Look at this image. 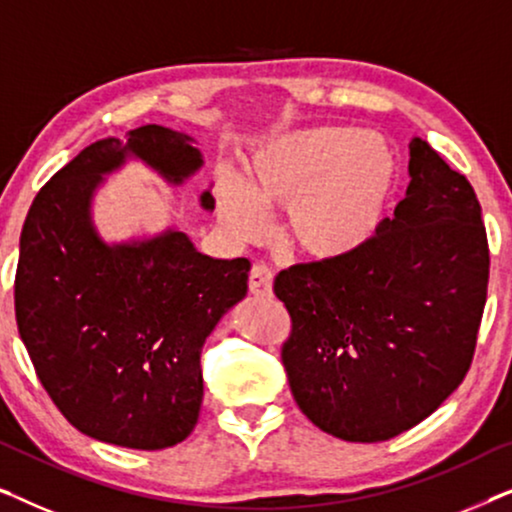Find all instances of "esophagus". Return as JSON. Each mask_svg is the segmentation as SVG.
Returning <instances> with one entry per match:
<instances>
[{
    "label": "esophagus",
    "mask_w": 512,
    "mask_h": 512,
    "mask_svg": "<svg viewBox=\"0 0 512 512\" xmlns=\"http://www.w3.org/2000/svg\"><path fill=\"white\" fill-rule=\"evenodd\" d=\"M249 291L254 296H272V270L265 268V265L256 263L249 272Z\"/></svg>",
    "instance_id": "obj_1"
}]
</instances>
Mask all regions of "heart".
Returning a JSON list of instances; mask_svg holds the SVG:
<instances>
[{
  "instance_id": "b5f03b06",
  "label": "heart",
  "mask_w": 512,
  "mask_h": 512,
  "mask_svg": "<svg viewBox=\"0 0 512 512\" xmlns=\"http://www.w3.org/2000/svg\"><path fill=\"white\" fill-rule=\"evenodd\" d=\"M396 181V153L382 137L300 130L256 153L242 188H221L219 216L237 235H254L265 212L289 209L291 242L319 261H338L375 235Z\"/></svg>"
}]
</instances>
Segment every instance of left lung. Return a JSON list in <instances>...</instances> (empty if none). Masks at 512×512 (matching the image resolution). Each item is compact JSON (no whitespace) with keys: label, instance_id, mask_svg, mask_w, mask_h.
<instances>
[{"label":"left lung","instance_id":"1","mask_svg":"<svg viewBox=\"0 0 512 512\" xmlns=\"http://www.w3.org/2000/svg\"><path fill=\"white\" fill-rule=\"evenodd\" d=\"M410 186L352 256L275 277L291 317L282 363L298 408L349 443L412 429L464 382L489 282L473 186L424 139L410 142Z\"/></svg>","mask_w":512,"mask_h":512}]
</instances>
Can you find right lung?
<instances>
[{
	"label": "right lung",
	"mask_w": 512,
	"mask_h": 512,
	"mask_svg": "<svg viewBox=\"0 0 512 512\" xmlns=\"http://www.w3.org/2000/svg\"><path fill=\"white\" fill-rule=\"evenodd\" d=\"M128 156L172 184L202 165L191 137L163 125L86 146L27 212L13 298L20 340L67 422L102 443L165 450L198 424L202 345L247 296L251 263L200 254L179 230L104 244L90 198ZM200 205L214 209L212 193Z\"/></svg>",
	"instance_id": "right-lung-1"
}]
</instances>
